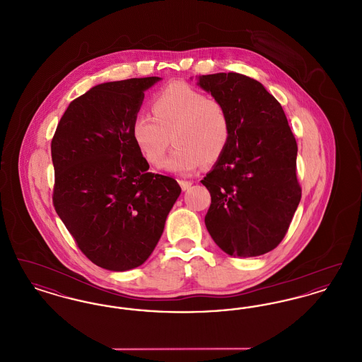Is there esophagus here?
<instances>
[{"label": "esophagus", "instance_id": "1", "mask_svg": "<svg viewBox=\"0 0 362 362\" xmlns=\"http://www.w3.org/2000/svg\"><path fill=\"white\" fill-rule=\"evenodd\" d=\"M179 185H180V187H182L183 191H186V189H189L192 186V182H189V180H179Z\"/></svg>", "mask_w": 362, "mask_h": 362}]
</instances>
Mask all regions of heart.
<instances>
[{
    "instance_id": "1",
    "label": "heart",
    "mask_w": 362,
    "mask_h": 362,
    "mask_svg": "<svg viewBox=\"0 0 362 362\" xmlns=\"http://www.w3.org/2000/svg\"><path fill=\"white\" fill-rule=\"evenodd\" d=\"M153 115L139 111L132 122V136L139 153L158 165L171 144L176 146L163 163L168 173L189 175L224 155L232 136L224 104L186 83L164 88L152 102Z\"/></svg>"
}]
</instances>
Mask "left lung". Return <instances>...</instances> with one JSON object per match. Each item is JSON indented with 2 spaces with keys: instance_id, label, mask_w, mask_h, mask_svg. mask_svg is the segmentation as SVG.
Returning a JSON list of instances; mask_svg holds the SVG:
<instances>
[{
  "instance_id": "8db88e82",
  "label": "left lung",
  "mask_w": 362,
  "mask_h": 362,
  "mask_svg": "<svg viewBox=\"0 0 362 362\" xmlns=\"http://www.w3.org/2000/svg\"><path fill=\"white\" fill-rule=\"evenodd\" d=\"M197 84L224 104L232 123L224 155L201 180L211 197L207 230L228 255H263L285 238L301 199L296 138L281 104L257 80L216 73Z\"/></svg>"
}]
</instances>
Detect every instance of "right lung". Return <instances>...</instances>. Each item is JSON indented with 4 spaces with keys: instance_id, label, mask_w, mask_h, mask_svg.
I'll list each match as a JSON object with an SVG mask.
<instances>
[{
    "instance_id": "right-lung-1",
    "label": "right lung",
    "mask_w": 362,
    "mask_h": 362,
    "mask_svg": "<svg viewBox=\"0 0 362 362\" xmlns=\"http://www.w3.org/2000/svg\"><path fill=\"white\" fill-rule=\"evenodd\" d=\"M160 77L90 88L74 99L52 141V204L81 252L96 266H141L160 240L180 195L177 182L148 173L132 136L144 92Z\"/></svg>"
}]
</instances>
